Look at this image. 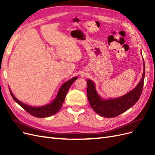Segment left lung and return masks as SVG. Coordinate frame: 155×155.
I'll list each match as a JSON object with an SVG mask.
<instances>
[{"mask_svg": "<svg viewBox=\"0 0 155 155\" xmlns=\"http://www.w3.org/2000/svg\"><path fill=\"white\" fill-rule=\"evenodd\" d=\"M143 72L138 85L127 94L115 99L102 100L97 94L94 83L87 79V97L92 109L97 114L105 118H114L122 114L137 103L142 94L145 78V63L143 59Z\"/></svg>", "mask_w": 155, "mask_h": 155, "instance_id": "left-lung-1", "label": "left lung"}]
</instances>
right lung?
<instances>
[{
	"label": "right lung",
	"instance_id": "right-lung-1",
	"mask_svg": "<svg viewBox=\"0 0 155 155\" xmlns=\"http://www.w3.org/2000/svg\"><path fill=\"white\" fill-rule=\"evenodd\" d=\"M77 79L78 77H74L63 83V85L60 88L55 99L51 104L43 107H34L23 104L13 96V93L10 91V92L13 99L15 100V101H16L18 105L23 108L27 112H28L30 114L37 117V118H45V117H48L56 114L61 109L70 86Z\"/></svg>",
	"mask_w": 155,
	"mask_h": 155
}]
</instances>
